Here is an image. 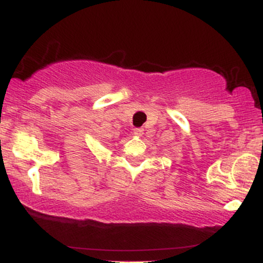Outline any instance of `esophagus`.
I'll return each instance as SVG.
<instances>
[{
	"label": "esophagus",
	"mask_w": 263,
	"mask_h": 263,
	"mask_svg": "<svg viewBox=\"0 0 263 263\" xmlns=\"http://www.w3.org/2000/svg\"><path fill=\"white\" fill-rule=\"evenodd\" d=\"M143 131H144L143 128H141V127H136V128H134V135H135V136H137V137H141V136L143 135Z\"/></svg>",
	"instance_id": "obj_1"
}]
</instances>
